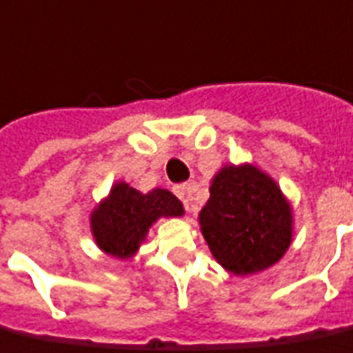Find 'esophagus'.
<instances>
[{
    "mask_svg": "<svg viewBox=\"0 0 353 353\" xmlns=\"http://www.w3.org/2000/svg\"><path fill=\"white\" fill-rule=\"evenodd\" d=\"M174 192L179 200H183L185 203H189V185H177L174 187Z\"/></svg>",
    "mask_w": 353,
    "mask_h": 353,
    "instance_id": "obj_1",
    "label": "esophagus"
}]
</instances>
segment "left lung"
Segmentation results:
<instances>
[{"label":"left lung","instance_id":"1","mask_svg":"<svg viewBox=\"0 0 353 353\" xmlns=\"http://www.w3.org/2000/svg\"><path fill=\"white\" fill-rule=\"evenodd\" d=\"M202 236L224 270L247 276L281 262L294 241V210L256 164H224L198 213Z\"/></svg>","mask_w":353,"mask_h":353}]
</instances>
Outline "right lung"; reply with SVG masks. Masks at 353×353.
Returning <instances> with one entry per match:
<instances>
[{
  "instance_id": "right-lung-1",
  "label": "right lung",
  "mask_w": 353,
  "mask_h": 353,
  "mask_svg": "<svg viewBox=\"0 0 353 353\" xmlns=\"http://www.w3.org/2000/svg\"><path fill=\"white\" fill-rule=\"evenodd\" d=\"M183 215V203L170 190L140 192L125 181H116L91 211L90 228L93 241L103 252L117 260H130L159 219Z\"/></svg>"
}]
</instances>
